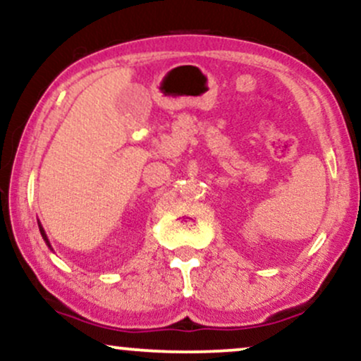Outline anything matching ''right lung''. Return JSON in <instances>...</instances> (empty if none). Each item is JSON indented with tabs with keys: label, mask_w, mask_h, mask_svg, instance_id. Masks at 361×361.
I'll return each mask as SVG.
<instances>
[{
	"label": "right lung",
	"mask_w": 361,
	"mask_h": 361,
	"mask_svg": "<svg viewBox=\"0 0 361 361\" xmlns=\"http://www.w3.org/2000/svg\"><path fill=\"white\" fill-rule=\"evenodd\" d=\"M38 226H39V233H41V236H43V240H44V243L48 245V248H51V245H49V240H48V236H47V233H44V230H43V226H41V223L38 221ZM53 250V248H51Z\"/></svg>",
	"instance_id": "add662e5"
}]
</instances>
